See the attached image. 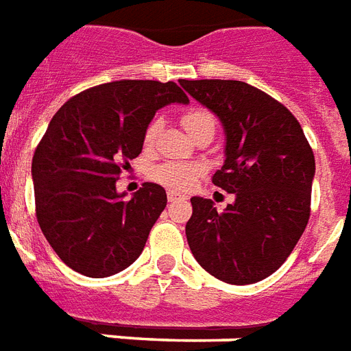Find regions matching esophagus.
<instances>
[{"label":"esophagus","mask_w":351,"mask_h":351,"mask_svg":"<svg viewBox=\"0 0 351 351\" xmlns=\"http://www.w3.org/2000/svg\"><path fill=\"white\" fill-rule=\"evenodd\" d=\"M167 199H169V201H171V202H173V201H176V199H180V195H178V193H175V191H169V193H167Z\"/></svg>","instance_id":"obj_1"}]
</instances>
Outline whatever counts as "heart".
Segmentation results:
<instances>
[{
  "label": "heart",
  "mask_w": 351,
  "mask_h": 351,
  "mask_svg": "<svg viewBox=\"0 0 351 351\" xmlns=\"http://www.w3.org/2000/svg\"><path fill=\"white\" fill-rule=\"evenodd\" d=\"M182 124L184 128L188 130L189 134L193 136L197 130H201L202 126L206 124H215L214 115L206 110H201V108H195V110L186 111L182 115ZM160 132V119H152L147 128H145V145L150 147L154 143L156 136ZM201 163L193 162H163L158 163L154 169H152V178L156 182L162 184L171 191H186V189L193 188V184L197 182V178L202 175Z\"/></svg>",
  "instance_id": "obj_1"
}]
</instances>
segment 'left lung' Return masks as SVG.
Listing matches in <instances>:
<instances>
[{"mask_svg":"<svg viewBox=\"0 0 351 351\" xmlns=\"http://www.w3.org/2000/svg\"><path fill=\"white\" fill-rule=\"evenodd\" d=\"M223 123L225 163L212 178L234 193L223 212L193 197L186 236L195 261L215 279L251 285L281 268L311 215L314 154L290 111L236 80H180Z\"/></svg>","mask_w":351,"mask_h":351,"instance_id":"8db88e82","label":"left lung"}]
</instances>
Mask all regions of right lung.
Returning a JSON list of instances; mask_svg holds the SVG:
<instances>
[{"label":"right lung","mask_w":351,"mask_h":351,"mask_svg":"<svg viewBox=\"0 0 351 351\" xmlns=\"http://www.w3.org/2000/svg\"><path fill=\"white\" fill-rule=\"evenodd\" d=\"M188 104L175 82L121 80L72 96L33 154L35 212L57 256L87 277H110L137 261L167 204L145 182L130 201L115 182L141 154L147 124L167 104Z\"/></svg>","instance_id":"obj_1"}]
</instances>
